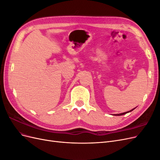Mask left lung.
<instances>
[{
    "mask_svg": "<svg viewBox=\"0 0 160 160\" xmlns=\"http://www.w3.org/2000/svg\"><path fill=\"white\" fill-rule=\"evenodd\" d=\"M135 108H135L134 109H132V110H130V111H126V112H124V113H119V114H114L113 115H117V116H120V115H125V114H126V113H129V112H131V111H132L133 110H134Z\"/></svg>",
    "mask_w": 160,
    "mask_h": 160,
    "instance_id": "left-lung-1",
    "label": "left lung"
}]
</instances>
